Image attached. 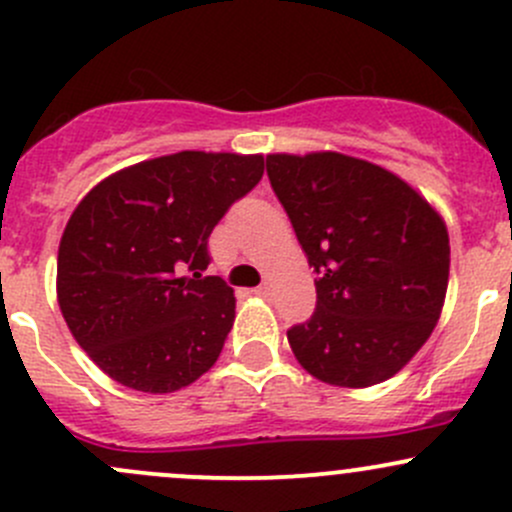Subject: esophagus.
<instances>
[{"mask_svg":"<svg viewBox=\"0 0 512 512\" xmlns=\"http://www.w3.org/2000/svg\"><path fill=\"white\" fill-rule=\"evenodd\" d=\"M255 294H257V297H270V294H272V284L270 282L260 284V287L255 289Z\"/></svg>","mask_w":512,"mask_h":512,"instance_id":"34e87169","label":"esophagus"}]
</instances>
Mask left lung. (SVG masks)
I'll list each match as a JSON object with an SVG mask.
<instances>
[{
    "label": "left lung",
    "mask_w": 512,
    "mask_h": 512,
    "mask_svg": "<svg viewBox=\"0 0 512 512\" xmlns=\"http://www.w3.org/2000/svg\"><path fill=\"white\" fill-rule=\"evenodd\" d=\"M267 176L319 274L314 316L287 331L301 368L336 387L400 373L444 306L441 215L392 171L338 152L270 154Z\"/></svg>",
    "instance_id": "8db88e82"
}]
</instances>
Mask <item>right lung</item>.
I'll list each match as a JSON object with an SVG mask.
<instances>
[{"label":"right lung","instance_id":"add662e5","mask_svg":"<svg viewBox=\"0 0 512 512\" xmlns=\"http://www.w3.org/2000/svg\"><path fill=\"white\" fill-rule=\"evenodd\" d=\"M265 174L262 154L179 152L102 179L58 245V306L102 373L139 392H176L218 360L235 294L203 277L208 238Z\"/></svg>","mask_w":512,"mask_h":512}]
</instances>
